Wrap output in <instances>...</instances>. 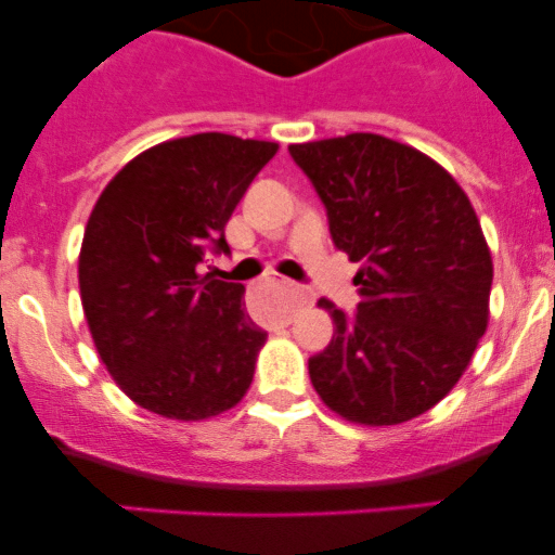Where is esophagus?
I'll use <instances>...</instances> for the list:
<instances>
[{
  "instance_id": "obj_1",
  "label": "esophagus",
  "mask_w": 555,
  "mask_h": 555,
  "mask_svg": "<svg viewBox=\"0 0 555 555\" xmlns=\"http://www.w3.org/2000/svg\"><path fill=\"white\" fill-rule=\"evenodd\" d=\"M282 287L287 289V293H289V311L304 309V306L309 304V300H311V295L306 293L304 287H298V284H293V282H282Z\"/></svg>"
}]
</instances>
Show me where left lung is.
Here are the masks:
<instances>
[{"mask_svg":"<svg viewBox=\"0 0 555 555\" xmlns=\"http://www.w3.org/2000/svg\"><path fill=\"white\" fill-rule=\"evenodd\" d=\"M327 211L333 244L360 262V304L333 317L309 360L313 389L344 418L400 424L438 405L489 324L494 268L473 204L443 166L378 133L289 144Z\"/></svg>","mask_w":555,"mask_h":555,"instance_id":"obj_1","label":"left lung"}]
</instances>
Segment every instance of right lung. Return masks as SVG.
Instances as JSON below:
<instances>
[{"instance_id": "1", "label": "right lung", "mask_w": 555, "mask_h": 555, "mask_svg": "<svg viewBox=\"0 0 555 555\" xmlns=\"http://www.w3.org/2000/svg\"><path fill=\"white\" fill-rule=\"evenodd\" d=\"M279 144L231 133L173 139L115 173L88 220L80 295L99 357L137 405L198 422L236 405L266 330L244 284L201 276L231 251L225 225Z\"/></svg>"}]
</instances>
